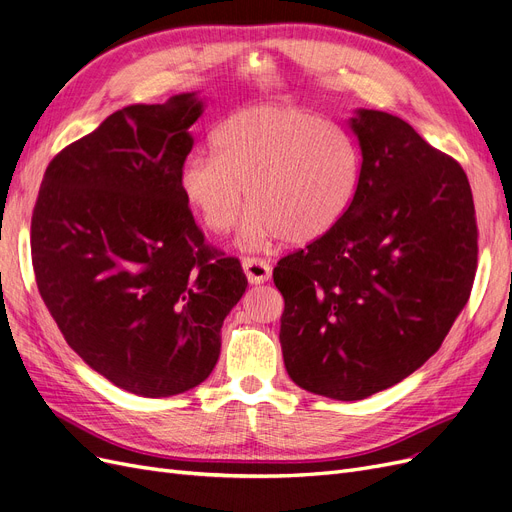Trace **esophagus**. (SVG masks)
Returning a JSON list of instances; mask_svg holds the SVG:
<instances>
[{
	"label": "esophagus",
	"instance_id": "1",
	"mask_svg": "<svg viewBox=\"0 0 512 512\" xmlns=\"http://www.w3.org/2000/svg\"><path fill=\"white\" fill-rule=\"evenodd\" d=\"M242 268H244V274H246V278H249L251 285H261V282L270 280V276H272V268L266 259L244 257Z\"/></svg>",
	"mask_w": 512,
	"mask_h": 512
}]
</instances>
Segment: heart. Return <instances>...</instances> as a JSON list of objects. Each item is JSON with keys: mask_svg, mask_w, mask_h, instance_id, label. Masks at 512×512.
<instances>
[{"mask_svg": "<svg viewBox=\"0 0 512 512\" xmlns=\"http://www.w3.org/2000/svg\"><path fill=\"white\" fill-rule=\"evenodd\" d=\"M213 156L187 158L179 192L204 230L227 234L246 202L242 249L274 238L310 244L342 221L361 177V151L335 122L291 105L236 111L213 132Z\"/></svg>", "mask_w": 512, "mask_h": 512, "instance_id": "b5f03b06", "label": "heart"}]
</instances>
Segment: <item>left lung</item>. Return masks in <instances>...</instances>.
<instances>
[{
  "label": "left lung",
  "instance_id": "left-lung-1",
  "mask_svg": "<svg viewBox=\"0 0 512 512\" xmlns=\"http://www.w3.org/2000/svg\"><path fill=\"white\" fill-rule=\"evenodd\" d=\"M348 124L363 162L346 215L274 268L287 373L335 401L399 384L441 348L479 253L456 160L390 113L358 109Z\"/></svg>",
  "mask_w": 512,
  "mask_h": 512
}]
</instances>
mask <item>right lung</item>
<instances>
[{
    "label": "right lung",
    "instance_id": "1",
    "mask_svg": "<svg viewBox=\"0 0 512 512\" xmlns=\"http://www.w3.org/2000/svg\"><path fill=\"white\" fill-rule=\"evenodd\" d=\"M200 113L194 92L111 113L52 158L31 217L35 282L65 342L147 399L211 375L223 320L249 285L179 192Z\"/></svg>",
    "mask_w": 512,
    "mask_h": 512
}]
</instances>
